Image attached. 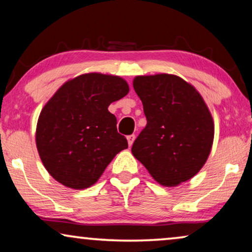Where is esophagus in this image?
<instances>
[{"instance_id":"esophagus-1","label":"esophagus","mask_w":252,"mask_h":252,"mask_svg":"<svg viewBox=\"0 0 252 252\" xmlns=\"http://www.w3.org/2000/svg\"><path fill=\"white\" fill-rule=\"evenodd\" d=\"M134 140H135V135H134V134H132V135L127 136V142H128V146H129V147H132Z\"/></svg>"}]
</instances>
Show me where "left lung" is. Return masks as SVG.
<instances>
[{
	"instance_id": "8db88e82",
	"label": "left lung",
	"mask_w": 252,
	"mask_h": 252,
	"mask_svg": "<svg viewBox=\"0 0 252 252\" xmlns=\"http://www.w3.org/2000/svg\"><path fill=\"white\" fill-rule=\"evenodd\" d=\"M133 87L147 117L133 156L158 184L177 187L208 160L215 139L211 112L197 89L178 75H136Z\"/></svg>"
}]
</instances>
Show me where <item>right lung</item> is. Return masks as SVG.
Returning <instances> with one entry per match:
<instances>
[{
	"label": "right lung",
	"mask_w": 252,
	"mask_h": 252,
	"mask_svg": "<svg viewBox=\"0 0 252 252\" xmlns=\"http://www.w3.org/2000/svg\"><path fill=\"white\" fill-rule=\"evenodd\" d=\"M128 92L122 77L91 72L64 82L51 96L37 119L35 143L55 180L77 190L91 187L116 155L128 148L108 110Z\"/></svg>",
	"instance_id": "add662e5"
}]
</instances>
